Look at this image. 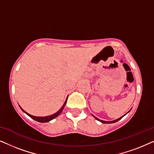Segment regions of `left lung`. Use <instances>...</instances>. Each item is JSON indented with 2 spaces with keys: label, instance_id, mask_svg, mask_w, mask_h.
Listing matches in <instances>:
<instances>
[{
  "label": "left lung",
  "instance_id": "1",
  "mask_svg": "<svg viewBox=\"0 0 154 154\" xmlns=\"http://www.w3.org/2000/svg\"><path fill=\"white\" fill-rule=\"evenodd\" d=\"M129 111H128V112H129ZM127 113H125V114L124 115V116H125L126 114H127ZM124 116H121V118H119V119H116V120H114V121H102V120L99 119H97V117L94 116H94V118H95V119H96L97 120V121L102 122V123H116V122H117L118 121H119V120H121V119H122V118H123V117Z\"/></svg>",
  "mask_w": 154,
  "mask_h": 154
}]
</instances>
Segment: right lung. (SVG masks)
I'll return each instance as SVG.
<instances>
[{"instance_id":"right-lung-1","label":"right lung","mask_w":154,"mask_h":154,"mask_svg":"<svg viewBox=\"0 0 154 154\" xmlns=\"http://www.w3.org/2000/svg\"><path fill=\"white\" fill-rule=\"evenodd\" d=\"M66 100H67V99H66ZM66 100L65 101L64 104H63V106H62V108H61V109H60V110H59V111H57V112L55 113H54V114H52V115L48 116H44V117L34 116H32V115L29 114V113H28L27 112H26V111H25L24 110V109H22V107H21L20 106V109H22V110L23 111H24V112L25 113H26V114L28 115L29 116H30V117L31 118V119H33V120H35V121H38V122H40V123H46V122H49V121H51V120L55 119L56 117H57L60 114V113L62 112V110H63V109H64L65 104H66Z\"/></svg>"}]
</instances>
